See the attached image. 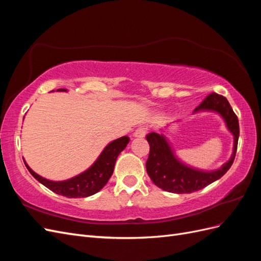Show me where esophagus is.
Wrapping results in <instances>:
<instances>
[{
  "instance_id": "34e87169",
  "label": "esophagus",
  "mask_w": 261,
  "mask_h": 261,
  "mask_svg": "<svg viewBox=\"0 0 261 261\" xmlns=\"http://www.w3.org/2000/svg\"><path fill=\"white\" fill-rule=\"evenodd\" d=\"M147 130H148V128L146 127V126H139V127H137L136 130L134 132V136L139 137V138L145 137L147 134Z\"/></svg>"
}]
</instances>
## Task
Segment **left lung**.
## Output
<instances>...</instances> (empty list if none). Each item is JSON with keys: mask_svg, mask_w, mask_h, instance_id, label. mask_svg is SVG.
Here are the masks:
<instances>
[{"mask_svg": "<svg viewBox=\"0 0 261 261\" xmlns=\"http://www.w3.org/2000/svg\"><path fill=\"white\" fill-rule=\"evenodd\" d=\"M203 110L218 112L224 118L228 130L233 134L234 147L231 159L217 171L203 172L195 170L176 159L167 138L163 135L149 133L146 136L150 146L146 169L149 177L163 191L174 194H189L199 191L222 177L234 162L236 150H238L240 125L239 118L234 113L232 107L225 97L212 92L195 109L194 112L203 111Z\"/></svg>", "mask_w": 261, "mask_h": 261, "instance_id": "8db88e82", "label": "left lung"}]
</instances>
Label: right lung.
Listing matches in <instances>:
<instances>
[{"label": "right lung", "instance_id": "right-lung-1", "mask_svg": "<svg viewBox=\"0 0 261 261\" xmlns=\"http://www.w3.org/2000/svg\"><path fill=\"white\" fill-rule=\"evenodd\" d=\"M58 91H66V89H58ZM128 141L129 138L127 136L113 140L105 148L97 161L88 170L73 178L63 181L45 179L31 170L27 163L25 164L30 174L50 191L58 195L65 196L67 198H77V197L82 198V197H88L98 193L108 183L109 178L113 174L117 156L127 146Z\"/></svg>", "mask_w": 261, "mask_h": 261}]
</instances>
